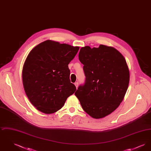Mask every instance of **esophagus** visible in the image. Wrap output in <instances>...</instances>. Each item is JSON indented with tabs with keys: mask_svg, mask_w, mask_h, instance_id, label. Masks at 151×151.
I'll list each match as a JSON object with an SVG mask.
<instances>
[{
	"mask_svg": "<svg viewBox=\"0 0 151 151\" xmlns=\"http://www.w3.org/2000/svg\"><path fill=\"white\" fill-rule=\"evenodd\" d=\"M75 86L76 87V88H78V87L79 86V83L78 82H76V83H75Z\"/></svg>",
	"mask_w": 151,
	"mask_h": 151,
	"instance_id": "obj_1",
	"label": "esophagus"
}]
</instances>
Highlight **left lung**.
<instances>
[{"mask_svg":"<svg viewBox=\"0 0 151 151\" xmlns=\"http://www.w3.org/2000/svg\"><path fill=\"white\" fill-rule=\"evenodd\" d=\"M79 59L86 80L75 94L87 114L104 118L119 106L126 93L129 80L126 61L117 50L102 45L81 47Z\"/></svg>","mask_w":151,"mask_h":151,"instance_id":"obj_1","label":"left lung"}]
</instances>
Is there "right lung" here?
<instances>
[{
    "label": "right lung",
    "mask_w": 151,
    "mask_h": 151,
    "mask_svg": "<svg viewBox=\"0 0 151 151\" xmlns=\"http://www.w3.org/2000/svg\"><path fill=\"white\" fill-rule=\"evenodd\" d=\"M79 49V47L47 40L29 52L22 68V83L29 101L40 111L45 114L57 111L75 92L68 65Z\"/></svg>",
    "instance_id": "obj_1"
}]
</instances>
